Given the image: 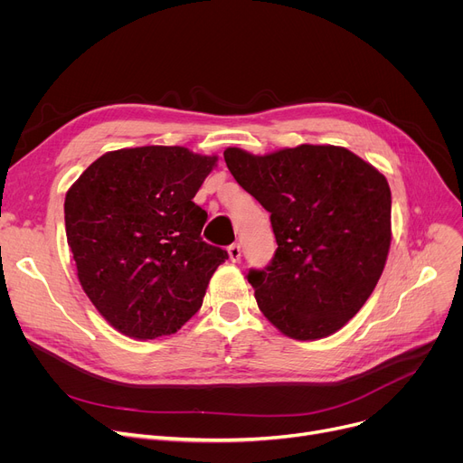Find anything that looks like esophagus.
Wrapping results in <instances>:
<instances>
[{"mask_svg": "<svg viewBox=\"0 0 463 463\" xmlns=\"http://www.w3.org/2000/svg\"><path fill=\"white\" fill-rule=\"evenodd\" d=\"M227 251H229V259H231L232 262H238V260H240V257H241V250H240V244H231Z\"/></svg>", "mask_w": 463, "mask_h": 463, "instance_id": "34e87169", "label": "esophagus"}]
</instances>
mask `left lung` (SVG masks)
<instances>
[{"instance_id":"8db88e82","label":"left lung","mask_w":463,"mask_h":463,"mask_svg":"<svg viewBox=\"0 0 463 463\" xmlns=\"http://www.w3.org/2000/svg\"><path fill=\"white\" fill-rule=\"evenodd\" d=\"M223 156L234 180L270 212L276 255L248 274L264 317L300 342L345 326L373 293L391 250L384 175L330 144Z\"/></svg>"}]
</instances>
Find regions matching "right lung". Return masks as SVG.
<instances>
[{
    "label": "right lung",
    "mask_w": 463,
    "mask_h": 463,
    "mask_svg": "<svg viewBox=\"0 0 463 463\" xmlns=\"http://www.w3.org/2000/svg\"><path fill=\"white\" fill-rule=\"evenodd\" d=\"M215 163L184 146L121 148L69 187L65 232L79 281L118 332L170 335L201 309L229 259L201 238L208 213L193 203Z\"/></svg>",
    "instance_id": "right-lung-1"
}]
</instances>
